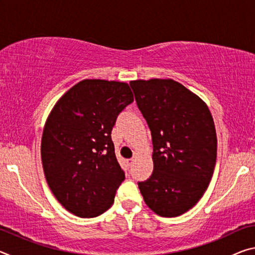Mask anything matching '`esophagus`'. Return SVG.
Listing matches in <instances>:
<instances>
[{"mask_svg":"<svg viewBox=\"0 0 255 255\" xmlns=\"http://www.w3.org/2000/svg\"><path fill=\"white\" fill-rule=\"evenodd\" d=\"M133 162H135V158H129V159H127V164H128V166H132Z\"/></svg>","mask_w":255,"mask_h":255,"instance_id":"1","label":"esophagus"}]
</instances>
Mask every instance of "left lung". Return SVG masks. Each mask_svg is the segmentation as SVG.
<instances>
[{"label": "left lung", "instance_id": "1", "mask_svg": "<svg viewBox=\"0 0 255 255\" xmlns=\"http://www.w3.org/2000/svg\"><path fill=\"white\" fill-rule=\"evenodd\" d=\"M130 86L153 141V173L138 188L155 214L176 217L200 200L213 176V116L199 97L173 80H136Z\"/></svg>", "mask_w": 255, "mask_h": 255}]
</instances>
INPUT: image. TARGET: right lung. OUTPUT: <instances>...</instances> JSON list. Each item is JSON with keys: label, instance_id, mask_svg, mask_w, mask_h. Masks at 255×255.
<instances>
[{"label": "right lung", "instance_id": "add662e5", "mask_svg": "<svg viewBox=\"0 0 255 255\" xmlns=\"http://www.w3.org/2000/svg\"><path fill=\"white\" fill-rule=\"evenodd\" d=\"M133 101L127 83L83 80L56 102L41 138L49 188L64 208L83 218L105 213L125 180L111 139L118 115Z\"/></svg>", "mask_w": 255, "mask_h": 255}]
</instances>
